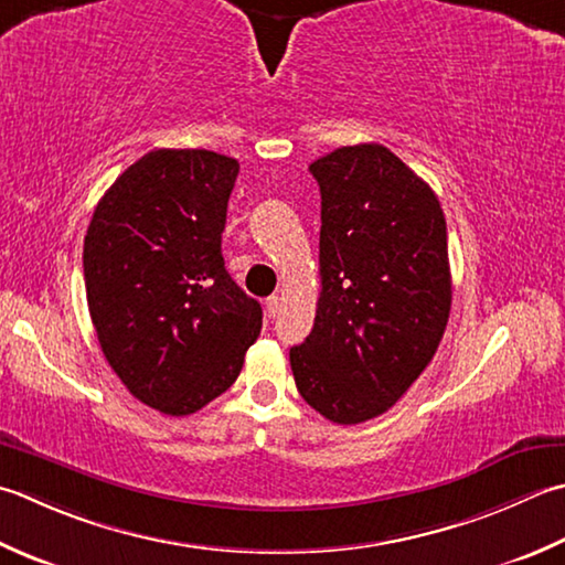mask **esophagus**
Masks as SVG:
<instances>
[{
  "instance_id": "34e87169",
  "label": "esophagus",
  "mask_w": 565,
  "mask_h": 565,
  "mask_svg": "<svg viewBox=\"0 0 565 565\" xmlns=\"http://www.w3.org/2000/svg\"><path fill=\"white\" fill-rule=\"evenodd\" d=\"M264 306H267V313H269V318H274L276 313L281 311V298H279V296H269V298H267V303H264Z\"/></svg>"
}]
</instances>
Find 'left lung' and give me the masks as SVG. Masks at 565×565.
Wrapping results in <instances>:
<instances>
[{
	"label": "left lung",
	"instance_id": "8db88e82",
	"mask_svg": "<svg viewBox=\"0 0 565 565\" xmlns=\"http://www.w3.org/2000/svg\"><path fill=\"white\" fill-rule=\"evenodd\" d=\"M308 169L320 185L323 289L291 370L320 416L362 424L402 399L444 338L446 217L430 185L382 143L335 149Z\"/></svg>",
	"mask_w": 565,
	"mask_h": 565
}]
</instances>
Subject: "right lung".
Returning a JSON list of instances; mask_svg holds the SVG:
<instances>
[{"mask_svg": "<svg viewBox=\"0 0 565 565\" xmlns=\"http://www.w3.org/2000/svg\"><path fill=\"white\" fill-rule=\"evenodd\" d=\"M237 173L215 151H149L99 198L87 227L99 348L161 414H195L230 390L262 330V306L232 281L220 249Z\"/></svg>", "mask_w": 565, "mask_h": 565, "instance_id": "1", "label": "right lung"}]
</instances>
